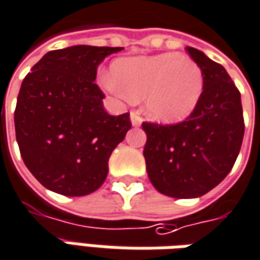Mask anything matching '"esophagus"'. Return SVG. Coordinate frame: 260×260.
I'll list each match as a JSON object with an SVG mask.
<instances>
[{
	"mask_svg": "<svg viewBox=\"0 0 260 260\" xmlns=\"http://www.w3.org/2000/svg\"><path fill=\"white\" fill-rule=\"evenodd\" d=\"M131 124H132V126H135V128L142 125V118L139 117V114L136 111L131 112Z\"/></svg>",
	"mask_w": 260,
	"mask_h": 260,
	"instance_id": "1",
	"label": "esophagus"
}]
</instances>
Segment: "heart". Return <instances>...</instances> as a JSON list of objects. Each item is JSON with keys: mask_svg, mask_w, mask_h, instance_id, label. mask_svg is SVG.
Instances as JSON below:
<instances>
[{"mask_svg": "<svg viewBox=\"0 0 260 260\" xmlns=\"http://www.w3.org/2000/svg\"><path fill=\"white\" fill-rule=\"evenodd\" d=\"M114 76L101 81L111 91L132 100L143 99L145 111L161 124L186 119L204 90V74L197 61L177 53L125 57L114 63Z\"/></svg>", "mask_w": 260, "mask_h": 260, "instance_id": "1", "label": "heart"}]
</instances>
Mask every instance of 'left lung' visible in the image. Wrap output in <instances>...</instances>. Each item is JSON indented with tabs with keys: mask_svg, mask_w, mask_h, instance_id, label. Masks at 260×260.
I'll list each match as a JSON object with an SVG mask.
<instances>
[{
	"mask_svg": "<svg viewBox=\"0 0 260 260\" xmlns=\"http://www.w3.org/2000/svg\"><path fill=\"white\" fill-rule=\"evenodd\" d=\"M204 74V90L190 117L176 125L142 124L150 183L173 199L201 197L226 177L244 139L241 94L224 67L187 46Z\"/></svg>",
	"mask_w": 260,
	"mask_h": 260,
	"instance_id": "obj_1",
	"label": "left lung"
}]
</instances>
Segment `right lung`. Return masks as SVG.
Segmentation results:
<instances>
[{"instance_id":"right-lung-1","label":"right lung","mask_w":260,"mask_h":260,"mask_svg":"<svg viewBox=\"0 0 260 260\" xmlns=\"http://www.w3.org/2000/svg\"><path fill=\"white\" fill-rule=\"evenodd\" d=\"M122 48L77 45L48 52L23 79L14 114L25 166L42 186L67 197L95 191L108 159L131 129L129 114L110 115L94 83L97 67Z\"/></svg>"}]
</instances>
